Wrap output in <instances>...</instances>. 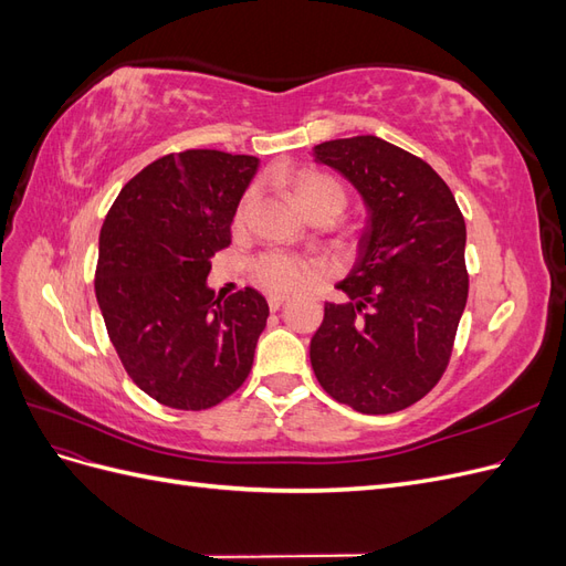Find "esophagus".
<instances>
[{
  "mask_svg": "<svg viewBox=\"0 0 566 566\" xmlns=\"http://www.w3.org/2000/svg\"><path fill=\"white\" fill-rule=\"evenodd\" d=\"M285 302H287V297H283V295H269V310L279 312Z\"/></svg>",
  "mask_w": 566,
  "mask_h": 566,
  "instance_id": "obj_1",
  "label": "esophagus"
}]
</instances>
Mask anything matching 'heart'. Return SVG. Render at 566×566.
<instances>
[{
	"instance_id": "1",
	"label": "heart",
	"mask_w": 566,
	"mask_h": 566,
	"mask_svg": "<svg viewBox=\"0 0 566 566\" xmlns=\"http://www.w3.org/2000/svg\"><path fill=\"white\" fill-rule=\"evenodd\" d=\"M293 191L306 214L331 212L337 219L347 205V191L337 179L318 172H306V169L293 177ZM250 200L252 193H248L241 205H238L233 217L235 224H243L245 221ZM250 276L256 285L269 290V293H295V290H300L316 276V269L297 254L269 250L254 256L250 264Z\"/></svg>"
}]
</instances>
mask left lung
Wrapping results in <instances>:
<instances>
[{
    "mask_svg": "<svg viewBox=\"0 0 566 566\" xmlns=\"http://www.w3.org/2000/svg\"><path fill=\"white\" fill-rule=\"evenodd\" d=\"M366 205L358 260L312 337L321 387L358 413L420 401L449 366L468 302L465 219L434 169L380 136L314 146Z\"/></svg>",
    "mask_w": 566,
    "mask_h": 566,
    "instance_id": "obj_1",
    "label": "left lung"
}]
</instances>
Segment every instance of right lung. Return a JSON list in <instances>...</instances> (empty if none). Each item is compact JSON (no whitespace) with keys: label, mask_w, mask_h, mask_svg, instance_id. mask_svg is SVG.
<instances>
[{"label":"right lung","mask_w":566,"mask_h":566,"mask_svg":"<svg viewBox=\"0 0 566 566\" xmlns=\"http://www.w3.org/2000/svg\"><path fill=\"white\" fill-rule=\"evenodd\" d=\"M256 167L224 150L172 153L125 184L101 227L94 287L108 337L163 406L212 408L252 368L269 304L252 287L214 300L208 273Z\"/></svg>","instance_id":"obj_1"}]
</instances>
